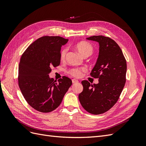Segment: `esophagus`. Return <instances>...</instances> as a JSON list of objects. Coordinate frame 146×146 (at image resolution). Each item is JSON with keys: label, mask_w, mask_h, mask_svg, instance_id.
I'll list each match as a JSON object with an SVG mask.
<instances>
[{"label": "esophagus", "mask_w": 146, "mask_h": 146, "mask_svg": "<svg viewBox=\"0 0 146 146\" xmlns=\"http://www.w3.org/2000/svg\"><path fill=\"white\" fill-rule=\"evenodd\" d=\"M78 81L77 80H76V79H72V83L73 84H76V83H78Z\"/></svg>", "instance_id": "esophagus-1"}]
</instances>
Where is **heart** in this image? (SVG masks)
Wrapping results in <instances>:
<instances>
[{"instance_id": "heart-1", "label": "heart", "mask_w": 146, "mask_h": 146, "mask_svg": "<svg viewBox=\"0 0 146 146\" xmlns=\"http://www.w3.org/2000/svg\"><path fill=\"white\" fill-rule=\"evenodd\" d=\"M76 49L80 52V54L83 56H87L91 55L94 51L93 46L91 43L87 41H81L78 42L76 46ZM68 49L66 48H63L60 52V58L61 61H63L67 54ZM86 72L85 68H72L69 70V74L72 76L79 78L82 76L83 74Z\"/></svg>"}]
</instances>
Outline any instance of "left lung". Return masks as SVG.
I'll use <instances>...</instances> for the list:
<instances>
[{
	"instance_id": "8db88e82",
	"label": "left lung",
	"mask_w": 146,
	"mask_h": 146,
	"mask_svg": "<svg viewBox=\"0 0 146 146\" xmlns=\"http://www.w3.org/2000/svg\"><path fill=\"white\" fill-rule=\"evenodd\" d=\"M86 39L99 44L98 59L90 74L99 78V83L92 85L83 80L78 99L86 111L97 115L108 111L117 102L126 82L127 63L120 47L111 38L99 35Z\"/></svg>"
}]
</instances>
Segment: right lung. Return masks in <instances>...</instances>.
Returning <instances> with one entry per match:
<instances>
[{
	"mask_svg": "<svg viewBox=\"0 0 146 146\" xmlns=\"http://www.w3.org/2000/svg\"><path fill=\"white\" fill-rule=\"evenodd\" d=\"M68 41L60 36H42L31 44L21 56L19 86L27 102L39 112L55 110L72 84L68 77L56 82L48 76L52 67L60 65L61 47Z\"/></svg>",
	"mask_w": 146,
	"mask_h": 146,
	"instance_id": "right-lung-1",
	"label": "right lung"
}]
</instances>
